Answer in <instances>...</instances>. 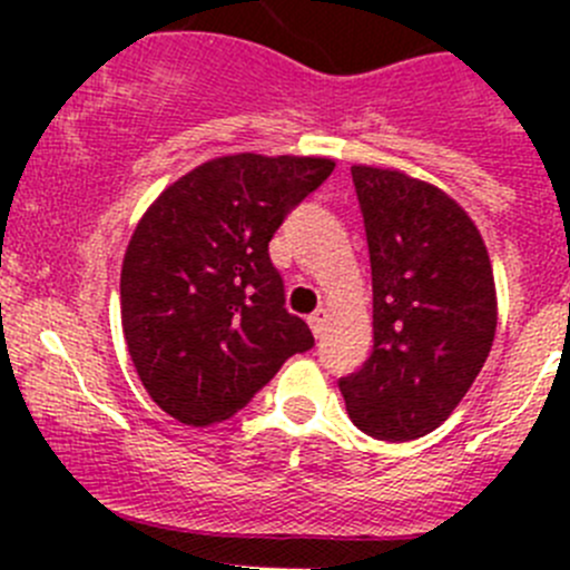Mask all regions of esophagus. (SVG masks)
I'll return each instance as SVG.
<instances>
[{"mask_svg":"<svg viewBox=\"0 0 570 570\" xmlns=\"http://www.w3.org/2000/svg\"><path fill=\"white\" fill-rule=\"evenodd\" d=\"M308 325H312L314 336H317V338L325 336V331H327V312H325V308H317V312L308 317Z\"/></svg>","mask_w":570,"mask_h":570,"instance_id":"esophagus-1","label":"esophagus"}]
</instances>
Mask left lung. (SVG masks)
<instances>
[{
  "instance_id": "left-lung-1",
  "label": "left lung",
  "mask_w": 570,
  "mask_h": 570,
  "mask_svg": "<svg viewBox=\"0 0 570 570\" xmlns=\"http://www.w3.org/2000/svg\"><path fill=\"white\" fill-rule=\"evenodd\" d=\"M350 174L370 245L375 344L338 389L372 439H422L450 419L491 353V258L444 189L370 165Z\"/></svg>"
}]
</instances>
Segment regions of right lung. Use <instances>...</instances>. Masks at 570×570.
Wrapping results in <instances>:
<instances>
[{"mask_svg":"<svg viewBox=\"0 0 570 570\" xmlns=\"http://www.w3.org/2000/svg\"><path fill=\"white\" fill-rule=\"evenodd\" d=\"M333 168L325 157H217L137 223L120 269L126 347L151 400L181 424L234 416L289 355L314 347L284 308L269 239Z\"/></svg>","mask_w":570,"mask_h":570,"instance_id":"obj_1","label":"right lung"}]
</instances>
